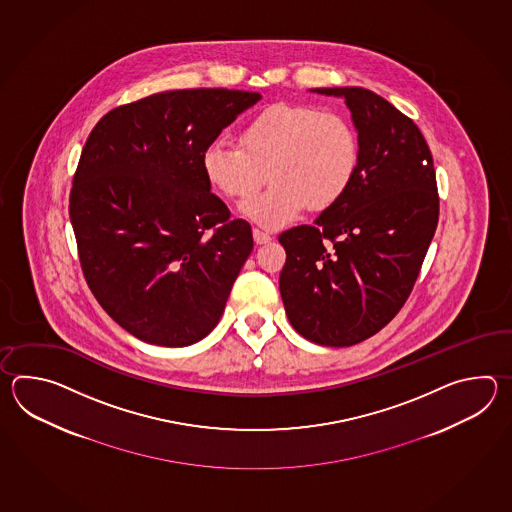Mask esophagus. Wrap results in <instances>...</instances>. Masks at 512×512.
<instances>
[{
    "instance_id": "obj_1",
    "label": "esophagus",
    "mask_w": 512,
    "mask_h": 512,
    "mask_svg": "<svg viewBox=\"0 0 512 512\" xmlns=\"http://www.w3.org/2000/svg\"><path fill=\"white\" fill-rule=\"evenodd\" d=\"M252 236H254V241H256L258 245H265V243H269V241L272 240L271 234L265 232V230L254 229L252 230Z\"/></svg>"
}]
</instances>
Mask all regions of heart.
<instances>
[{
	"instance_id": "1",
	"label": "heart",
	"mask_w": 512,
	"mask_h": 512,
	"mask_svg": "<svg viewBox=\"0 0 512 512\" xmlns=\"http://www.w3.org/2000/svg\"><path fill=\"white\" fill-rule=\"evenodd\" d=\"M359 139L344 115L305 104H272L240 131L238 144L212 142L201 157L208 185L230 199L260 196L241 212L265 227H282L309 205H335L359 168Z\"/></svg>"
}]
</instances>
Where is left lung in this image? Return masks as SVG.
<instances>
[{
  "label": "left lung",
  "instance_id": "8db88e82",
  "mask_svg": "<svg viewBox=\"0 0 512 512\" xmlns=\"http://www.w3.org/2000/svg\"><path fill=\"white\" fill-rule=\"evenodd\" d=\"M344 98L359 139L348 192L315 225L280 234V294L302 337L346 348L381 331L412 293L439 218L434 161L423 133L364 87H318Z\"/></svg>",
  "mask_w": 512,
  "mask_h": 512
}]
</instances>
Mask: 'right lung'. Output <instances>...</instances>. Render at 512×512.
Here are the masks:
<instances>
[{
    "label": "right lung",
    "mask_w": 512,
    "mask_h": 512,
    "mask_svg": "<svg viewBox=\"0 0 512 512\" xmlns=\"http://www.w3.org/2000/svg\"><path fill=\"white\" fill-rule=\"evenodd\" d=\"M260 98L163 91L111 109L87 137L69 197L82 271L142 342L185 348L218 326L254 243L251 225L230 221L210 192L201 157Z\"/></svg>",
    "instance_id": "add662e5"
}]
</instances>
